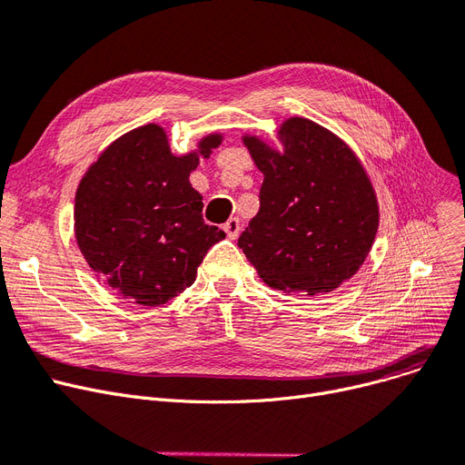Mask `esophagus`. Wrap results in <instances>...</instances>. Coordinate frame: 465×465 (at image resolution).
<instances>
[{
  "label": "esophagus",
  "instance_id": "obj_1",
  "mask_svg": "<svg viewBox=\"0 0 465 465\" xmlns=\"http://www.w3.org/2000/svg\"><path fill=\"white\" fill-rule=\"evenodd\" d=\"M224 232L230 239H237L241 233V222L237 218H230L224 224Z\"/></svg>",
  "mask_w": 465,
  "mask_h": 465
}]
</instances>
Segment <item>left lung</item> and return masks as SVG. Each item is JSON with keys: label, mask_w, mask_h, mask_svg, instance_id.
I'll return each instance as SVG.
<instances>
[{"label": "left lung", "mask_w": 465, "mask_h": 465, "mask_svg": "<svg viewBox=\"0 0 465 465\" xmlns=\"http://www.w3.org/2000/svg\"><path fill=\"white\" fill-rule=\"evenodd\" d=\"M282 153L243 136L264 174L260 209L237 245L266 285L317 296L357 273L378 232V201L351 148L304 117L279 129Z\"/></svg>", "instance_id": "left-lung-1"}]
</instances>
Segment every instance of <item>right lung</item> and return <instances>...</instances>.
Wrapping results in <instances>:
<instances>
[{
	"label": "right lung",
	"instance_id": "obj_1",
	"mask_svg": "<svg viewBox=\"0 0 465 465\" xmlns=\"http://www.w3.org/2000/svg\"><path fill=\"white\" fill-rule=\"evenodd\" d=\"M199 150L173 155L159 125L138 127L112 143L75 192V239L91 270L121 296L143 306L165 304L195 281L207 251L226 233L205 224L203 197L190 184Z\"/></svg>",
	"mask_w": 465,
	"mask_h": 465
}]
</instances>
